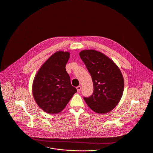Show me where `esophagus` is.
<instances>
[{
	"label": "esophagus",
	"mask_w": 153,
	"mask_h": 153,
	"mask_svg": "<svg viewBox=\"0 0 153 153\" xmlns=\"http://www.w3.org/2000/svg\"><path fill=\"white\" fill-rule=\"evenodd\" d=\"M76 89H77L78 92H79L81 91V87L80 85H79V86L76 87Z\"/></svg>",
	"instance_id": "1"
}]
</instances>
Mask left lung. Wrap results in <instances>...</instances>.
Instances as JSON below:
<instances>
[{
	"mask_svg": "<svg viewBox=\"0 0 153 153\" xmlns=\"http://www.w3.org/2000/svg\"><path fill=\"white\" fill-rule=\"evenodd\" d=\"M79 56L90 74L94 88L93 94L84 99L96 113H107L117 106L122 97V74L113 61L99 51L84 50Z\"/></svg>",
	"mask_w": 153,
	"mask_h": 153,
	"instance_id": "1",
	"label": "left lung"
}]
</instances>
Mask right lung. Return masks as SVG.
Masks as SVG:
<instances>
[{
    "mask_svg": "<svg viewBox=\"0 0 153 153\" xmlns=\"http://www.w3.org/2000/svg\"><path fill=\"white\" fill-rule=\"evenodd\" d=\"M69 56L68 52H56L43 64L34 79V99L47 113L60 112L77 91L65 68Z\"/></svg>",
    "mask_w": 153,
    "mask_h": 153,
    "instance_id": "add662e5",
    "label": "right lung"
}]
</instances>
